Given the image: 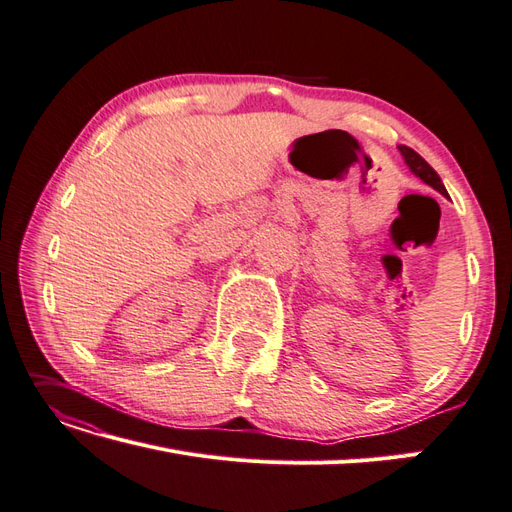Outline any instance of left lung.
I'll return each instance as SVG.
<instances>
[{"label":"left lung","instance_id":"1","mask_svg":"<svg viewBox=\"0 0 512 512\" xmlns=\"http://www.w3.org/2000/svg\"><path fill=\"white\" fill-rule=\"evenodd\" d=\"M400 153H402V157H404V162H406V166L411 168V173L415 175V177H419L422 179L424 183H428L430 188H435L437 192H441L443 196H448V190H445V186L441 183V177L435 173V168H432L422 155H419L417 151H413L411 147H406V144H400Z\"/></svg>","mask_w":512,"mask_h":512}]
</instances>
